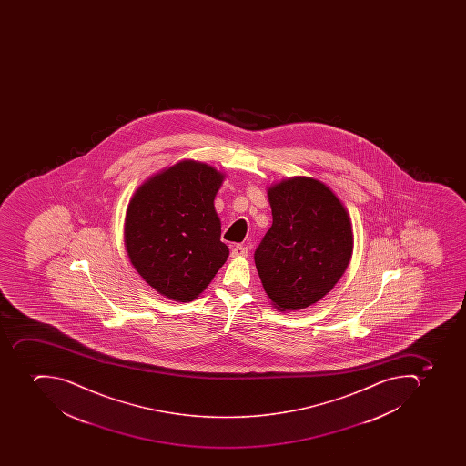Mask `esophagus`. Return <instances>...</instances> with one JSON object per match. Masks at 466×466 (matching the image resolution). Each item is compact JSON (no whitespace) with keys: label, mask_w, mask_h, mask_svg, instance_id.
<instances>
[{"label":"esophagus","mask_w":466,"mask_h":466,"mask_svg":"<svg viewBox=\"0 0 466 466\" xmlns=\"http://www.w3.org/2000/svg\"><path fill=\"white\" fill-rule=\"evenodd\" d=\"M249 255V249L243 245H236L233 249H231V257L233 258H246Z\"/></svg>","instance_id":"34e87169"}]
</instances>
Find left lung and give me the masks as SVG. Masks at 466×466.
<instances>
[{"instance_id":"left-lung-1","label":"left lung","mask_w":466,"mask_h":466,"mask_svg":"<svg viewBox=\"0 0 466 466\" xmlns=\"http://www.w3.org/2000/svg\"><path fill=\"white\" fill-rule=\"evenodd\" d=\"M272 226L255 250V264L279 312L309 308L327 296L349 267L351 220L330 187L294 177L268 187Z\"/></svg>"}]
</instances>
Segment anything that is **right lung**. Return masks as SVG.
Returning a JSON list of instances; mask_svg holds the SVG:
<instances>
[{
  "label": "right lung",
  "mask_w": 466,
  "mask_h": 466,
  "mask_svg": "<svg viewBox=\"0 0 466 466\" xmlns=\"http://www.w3.org/2000/svg\"><path fill=\"white\" fill-rule=\"evenodd\" d=\"M224 175L184 160L137 189L125 217V248L144 281L170 300L192 301L228 260L214 198Z\"/></svg>",
  "instance_id": "obj_1"
}]
</instances>
